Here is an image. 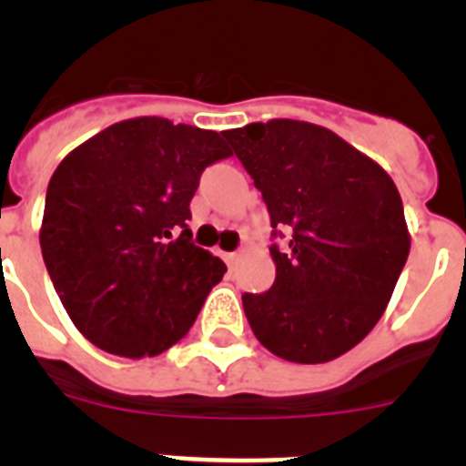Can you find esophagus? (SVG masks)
<instances>
[{
    "label": "esophagus",
    "mask_w": 466,
    "mask_h": 466,
    "mask_svg": "<svg viewBox=\"0 0 466 466\" xmlns=\"http://www.w3.org/2000/svg\"><path fill=\"white\" fill-rule=\"evenodd\" d=\"M224 258H226V263H236L238 261V252H226Z\"/></svg>",
    "instance_id": "obj_1"
}]
</instances>
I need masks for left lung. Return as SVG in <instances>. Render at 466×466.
<instances>
[{"label": "left lung", "mask_w": 466, "mask_h": 466, "mask_svg": "<svg viewBox=\"0 0 466 466\" xmlns=\"http://www.w3.org/2000/svg\"><path fill=\"white\" fill-rule=\"evenodd\" d=\"M224 137L268 208L275 282L242 294L263 348L296 364L345 355L376 327L409 258L397 187L371 158L327 130L289 118Z\"/></svg>", "instance_id": "1"}]
</instances>
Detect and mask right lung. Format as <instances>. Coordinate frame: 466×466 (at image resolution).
<instances>
[{
	"instance_id": "obj_1",
	"label": "right lung",
	"mask_w": 466,
	"mask_h": 466,
	"mask_svg": "<svg viewBox=\"0 0 466 466\" xmlns=\"http://www.w3.org/2000/svg\"><path fill=\"white\" fill-rule=\"evenodd\" d=\"M228 156L214 130L142 116L114 123L57 166L41 254L90 343L139 360L187 336L226 273L193 245L188 205L205 167Z\"/></svg>"
}]
</instances>
